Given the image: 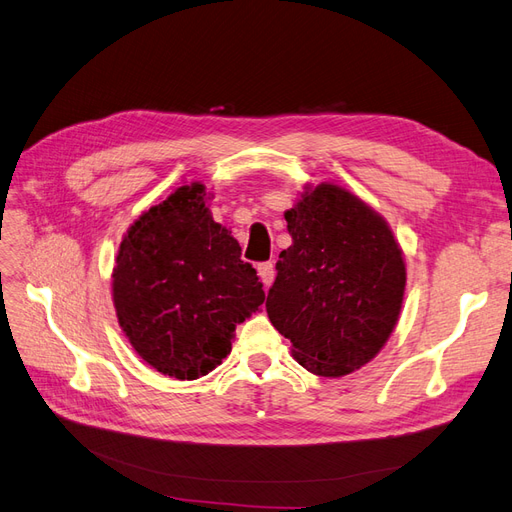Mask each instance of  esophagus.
I'll return each mask as SVG.
<instances>
[{"mask_svg":"<svg viewBox=\"0 0 512 512\" xmlns=\"http://www.w3.org/2000/svg\"><path fill=\"white\" fill-rule=\"evenodd\" d=\"M258 275H260V282L265 288H269L275 280V267L273 262H262V265H258Z\"/></svg>","mask_w":512,"mask_h":512,"instance_id":"34e87169","label":"esophagus"}]
</instances>
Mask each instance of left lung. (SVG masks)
<instances>
[{
  "label": "left lung",
  "instance_id": "8db88e82",
  "mask_svg": "<svg viewBox=\"0 0 512 512\" xmlns=\"http://www.w3.org/2000/svg\"><path fill=\"white\" fill-rule=\"evenodd\" d=\"M292 245L267 297L273 327L316 376L363 367L391 337L406 290V262L380 213L335 183L307 188L284 213Z\"/></svg>",
  "mask_w": 512,
  "mask_h": 512
}]
</instances>
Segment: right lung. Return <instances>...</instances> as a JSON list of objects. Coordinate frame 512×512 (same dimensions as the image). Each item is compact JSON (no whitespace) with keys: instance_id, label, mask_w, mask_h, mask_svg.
Here are the masks:
<instances>
[{"instance_id":"1","label":"right lung","mask_w":512,"mask_h":512,"mask_svg":"<svg viewBox=\"0 0 512 512\" xmlns=\"http://www.w3.org/2000/svg\"><path fill=\"white\" fill-rule=\"evenodd\" d=\"M262 301L256 269L241 260L230 230L213 222L203 183L181 185L123 235L113 269L119 327L164 376H207Z\"/></svg>"}]
</instances>
